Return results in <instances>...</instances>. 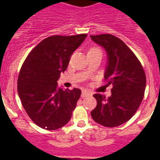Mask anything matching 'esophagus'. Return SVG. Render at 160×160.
<instances>
[{
  "label": "esophagus",
  "instance_id": "esophagus-1",
  "mask_svg": "<svg viewBox=\"0 0 160 160\" xmlns=\"http://www.w3.org/2000/svg\"><path fill=\"white\" fill-rule=\"evenodd\" d=\"M89 94H90V92H88V90H82V93H81V97H82V98H84V97L88 96V95H89Z\"/></svg>",
  "mask_w": 160,
  "mask_h": 160
}]
</instances>
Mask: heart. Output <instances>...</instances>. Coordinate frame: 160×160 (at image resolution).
Listing matches in <instances>:
<instances>
[{
    "label": "heart",
    "mask_w": 160,
    "mask_h": 160,
    "mask_svg": "<svg viewBox=\"0 0 160 160\" xmlns=\"http://www.w3.org/2000/svg\"><path fill=\"white\" fill-rule=\"evenodd\" d=\"M91 50H95V51H100V50L98 49H91Z\"/></svg>",
    "instance_id": "1"
}]
</instances>
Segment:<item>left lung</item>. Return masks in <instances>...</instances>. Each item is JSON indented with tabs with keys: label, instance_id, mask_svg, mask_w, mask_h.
<instances>
[{
	"label": "left lung",
	"instance_id": "1",
	"mask_svg": "<svg viewBox=\"0 0 160 160\" xmlns=\"http://www.w3.org/2000/svg\"><path fill=\"white\" fill-rule=\"evenodd\" d=\"M90 38L105 49L108 62L104 79L108 86H112L108 98L100 93L93 94L97 107L90 113L91 117L105 127L119 126L128 122L141 104L146 74L133 52L120 38L110 34L90 35Z\"/></svg>",
	"mask_w": 160,
	"mask_h": 160
}]
</instances>
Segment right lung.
Wrapping results in <instances>:
<instances>
[{
  "label": "right lung",
  "instance_id": "obj_1",
  "mask_svg": "<svg viewBox=\"0 0 160 160\" xmlns=\"http://www.w3.org/2000/svg\"><path fill=\"white\" fill-rule=\"evenodd\" d=\"M87 34L52 35L38 43L27 56L18 79V93L28 115L40 128L56 130L70 121L81 94L78 88H58L61 72Z\"/></svg>",
  "mask_w": 160,
  "mask_h": 160
}]
</instances>
